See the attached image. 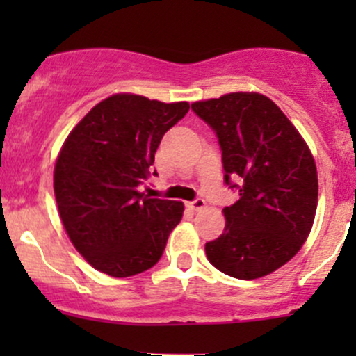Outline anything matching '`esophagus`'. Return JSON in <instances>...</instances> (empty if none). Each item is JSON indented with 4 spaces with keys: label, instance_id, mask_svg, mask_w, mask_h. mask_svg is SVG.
<instances>
[{
    "label": "esophagus",
    "instance_id": "obj_1",
    "mask_svg": "<svg viewBox=\"0 0 356 356\" xmlns=\"http://www.w3.org/2000/svg\"><path fill=\"white\" fill-rule=\"evenodd\" d=\"M188 207L191 208V210H195V211H200V210H203L204 207H207V201H204L203 198H196V200L189 201V203H188Z\"/></svg>",
    "mask_w": 356,
    "mask_h": 356
}]
</instances>
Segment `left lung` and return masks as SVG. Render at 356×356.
<instances>
[{
    "label": "left lung",
    "instance_id": "8db88e82",
    "mask_svg": "<svg viewBox=\"0 0 356 356\" xmlns=\"http://www.w3.org/2000/svg\"><path fill=\"white\" fill-rule=\"evenodd\" d=\"M191 108L217 134L224 181L239 191L224 208L220 238L204 245L208 260L231 277H264L289 261L310 234L318 200L314 156L264 95L231 92Z\"/></svg>",
    "mask_w": 356,
    "mask_h": 356
}]
</instances>
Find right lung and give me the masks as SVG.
<instances>
[{"label": "right lung", "mask_w": 356, "mask_h": 356, "mask_svg": "<svg viewBox=\"0 0 356 356\" xmlns=\"http://www.w3.org/2000/svg\"><path fill=\"white\" fill-rule=\"evenodd\" d=\"M188 110L186 102L113 95L63 143L55 165L56 204L72 245L96 270L131 277L163 254L184 204L148 198L138 188L152 174L163 134Z\"/></svg>", "instance_id": "add662e5"}]
</instances>
